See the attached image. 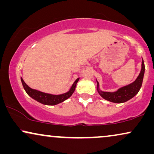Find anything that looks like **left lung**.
I'll use <instances>...</instances> for the list:
<instances>
[{"label": "left lung", "instance_id": "left-lung-1", "mask_svg": "<svg viewBox=\"0 0 154 154\" xmlns=\"http://www.w3.org/2000/svg\"><path fill=\"white\" fill-rule=\"evenodd\" d=\"M145 72V66L143 60L141 62V69L139 76L133 82L118 89L116 91H103L100 89V85L97 80V91L101 97L104 100L114 103H124L131 100L139 92L143 82V75Z\"/></svg>", "mask_w": 154, "mask_h": 154}]
</instances>
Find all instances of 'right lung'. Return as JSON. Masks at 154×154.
<instances>
[{"label": "right lung", "mask_w": 154, "mask_h": 154, "mask_svg": "<svg viewBox=\"0 0 154 154\" xmlns=\"http://www.w3.org/2000/svg\"><path fill=\"white\" fill-rule=\"evenodd\" d=\"M20 79L21 82H22L23 88H24L25 91H26L27 94L31 98L36 100L37 102L41 103L42 104L50 105V106H53V105L60 104V103L63 102L66 100H67L68 98H69L72 96V94L74 93V91H75L76 85H77V83L78 82L79 79V78H77L76 79L75 82L72 85L71 88L69 89V90L67 92L64 93V94H48V93L42 92L40 91L30 88V87H28V85H26V83L25 82L22 77Z\"/></svg>", "instance_id": "right-lung-1"}]
</instances>
